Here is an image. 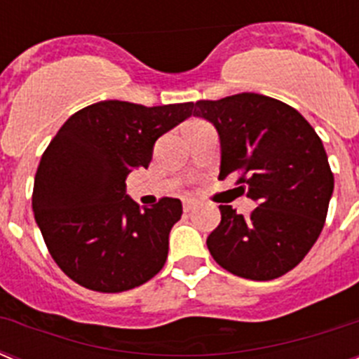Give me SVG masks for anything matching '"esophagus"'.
<instances>
[{
    "label": "esophagus",
    "instance_id": "obj_1",
    "mask_svg": "<svg viewBox=\"0 0 359 359\" xmlns=\"http://www.w3.org/2000/svg\"><path fill=\"white\" fill-rule=\"evenodd\" d=\"M198 207V203L194 201V199H190V198H187V199H183V210L185 212H190V210H194V208Z\"/></svg>",
    "mask_w": 359,
    "mask_h": 359
}]
</instances>
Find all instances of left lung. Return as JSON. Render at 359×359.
<instances>
[{
    "instance_id": "8db88e82",
    "label": "left lung",
    "mask_w": 359,
    "mask_h": 359,
    "mask_svg": "<svg viewBox=\"0 0 359 359\" xmlns=\"http://www.w3.org/2000/svg\"><path fill=\"white\" fill-rule=\"evenodd\" d=\"M194 115L219 133V180L236 176V190L259 203L250 215L219 207L221 223L207 239L210 255L250 280L286 275L318 239L334 189L320 136L294 107L259 93L198 100Z\"/></svg>"
}]
</instances>
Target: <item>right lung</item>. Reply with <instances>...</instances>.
Here are the masks:
<instances>
[{"instance_id": "1", "label": "right lung", "mask_w": 359, "mask_h": 359, "mask_svg": "<svg viewBox=\"0 0 359 359\" xmlns=\"http://www.w3.org/2000/svg\"><path fill=\"white\" fill-rule=\"evenodd\" d=\"M194 104L104 100L69 116L39 161L32 208L57 266L88 290L120 293L163 268L182 201L161 198L140 208L126 177L147 169L152 145L192 115Z\"/></svg>"}]
</instances>
